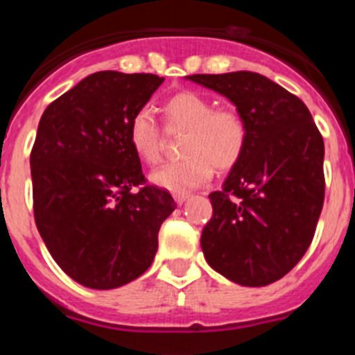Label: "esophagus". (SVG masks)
Returning a JSON list of instances; mask_svg holds the SVG:
<instances>
[{
    "instance_id": "34e87169",
    "label": "esophagus",
    "mask_w": 355,
    "mask_h": 355,
    "mask_svg": "<svg viewBox=\"0 0 355 355\" xmlns=\"http://www.w3.org/2000/svg\"><path fill=\"white\" fill-rule=\"evenodd\" d=\"M189 196H191V194H189V193H175L173 194V198H175V201H177V205H184L185 201L189 200Z\"/></svg>"
}]
</instances>
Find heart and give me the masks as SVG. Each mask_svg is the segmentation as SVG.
Instances as JSON below:
<instances>
[{"label":"heart","instance_id":"heart-1","mask_svg":"<svg viewBox=\"0 0 355 355\" xmlns=\"http://www.w3.org/2000/svg\"><path fill=\"white\" fill-rule=\"evenodd\" d=\"M162 114L170 129L187 131L182 161L168 162L150 173V184L170 193H187L207 184L215 170L227 171L238 164L247 145V125L238 112L215 108L207 96L182 91L168 98ZM132 154L145 164L161 157V129L148 108L132 114L128 125Z\"/></svg>","mask_w":355,"mask_h":355}]
</instances>
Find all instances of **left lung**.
<instances>
[{
  "mask_svg": "<svg viewBox=\"0 0 355 355\" xmlns=\"http://www.w3.org/2000/svg\"><path fill=\"white\" fill-rule=\"evenodd\" d=\"M230 99L247 125V145L201 233L205 259L245 287L289 273L312 243L324 205V140L297 96L254 71L189 75Z\"/></svg>",
  "mask_w": 355,
  "mask_h": 355,
  "instance_id": "8db88e82",
  "label": "left lung"
}]
</instances>
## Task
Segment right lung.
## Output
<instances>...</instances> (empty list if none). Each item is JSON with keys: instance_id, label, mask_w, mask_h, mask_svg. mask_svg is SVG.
Listing matches in <instances>:
<instances>
[{"instance_id": "1", "label": "right lung", "mask_w": 355, "mask_h": 355, "mask_svg": "<svg viewBox=\"0 0 355 355\" xmlns=\"http://www.w3.org/2000/svg\"><path fill=\"white\" fill-rule=\"evenodd\" d=\"M164 78L98 71L43 112L31 150L35 223L68 277L89 289H117L144 275L157 252L171 194L144 184L128 141L132 114Z\"/></svg>"}]
</instances>
